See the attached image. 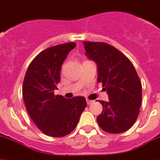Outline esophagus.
Segmentation results:
<instances>
[{
    "label": "esophagus",
    "mask_w": 160,
    "mask_h": 160,
    "mask_svg": "<svg viewBox=\"0 0 160 160\" xmlns=\"http://www.w3.org/2000/svg\"><path fill=\"white\" fill-rule=\"evenodd\" d=\"M86 102H87V104L89 105V104H91V103H93V101L92 100H89V99H86Z\"/></svg>",
    "instance_id": "esophagus-1"
}]
</instances>
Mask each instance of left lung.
Returning a JSON list of instances; mask_svg holds the SVG:
<instances>
[{
  "label": "left lung",
  "mask_w": 160,
  "mask_h": 160,
  "mask_svg": "<svg viewBox=\"0 0 160 160\" xmlns=\"http://www.w3.org/2000/svg\"><path fill=\"white\" fill-rule=\"evenodd\" d=\"M85 55L97 64L98 82L102 83L108 102L99 100L102 113L97 118L98 126L112 134L127 132L140 113L142 86L136 69L122 52L109 44L83 42Z\"/></svg>",
  "instance_id": "left-lung-1"
}]
</instances>
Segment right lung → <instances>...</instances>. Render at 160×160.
<instances>
[{
  "label": "right lung",
  "mask_w": 160,
  "mask_h": 160,
  "mask_svg": "<svg viewBox=\"0 0 160 160\" xmlns=\"http://www.w3.org/2000/svg\"><path fill=\"white\" fill-rule=\"evenodd\" d=\"M75 42L60 44L42 51L31 62L23 83V98L28 114L44 134L62 137L70 134L86 107L83 96L66 98L55 95L60 71Z\"/></svg>",
  "instance_id": "1"
}]
</instances>
